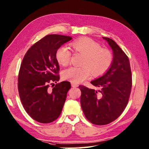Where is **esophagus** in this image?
Here are the masks:
<instances>
[{
    "label": "esophagus",
    "mask_w": 149,
    "mask_h": 149,
    "mask_svg": "<svg viewBox=\"0 0 149 149\" xmlns=\"http://www.w3.org/2000/svg\"><path fill=\"white\" fill-rule=\"evenodd\" d=\"M71 86L72 87H78V85L77 84H73V83H71Z\"/></svg>",
    "instance_id": "34e87169"
}]
</instances>
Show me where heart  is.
I'll return each mask as SVG.
<instances>
[{
    "label": "heart",
    "instance_id": "1",
    "mask_svg": "<svg viewBox=\"0 0 149 149\" xmlns=\"http://www.w3.org/2000/svg\"><path fill=\"white\" fill-rule=\"evenodd\" d=\"M71 47L76 54L82 55L81 67H71L62 72V78L73 84H80L91 77L103 75L112 64L113 57L110 49L101 48L97 42L87 37H81L71 42ZM71 54L68 48L59 47L55 53V58L61 65H68Z\"/></svg>",
    "mask_w": 149,
    "mask_h": 149
}]
</instances>
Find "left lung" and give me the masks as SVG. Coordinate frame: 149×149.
<instances>
[{"mask_svg": "<svg viewBox=\"0 0 149 149\" xmlns=\"http://www.w3.org/2000/svg\"><path fill=\"white\" fill-rule=\"evenodd\" d=\"M107 40L113 53V61L108 71L91 83L101 90L97 92L80 85V103L85 117L92 124H108L116 120L128 103L132 87V75L129 58L111 39ZM100 92V93L98 92Z\"/></svg>", "mask_w": 149, "mask_h": 149, "instance_id": "obj_1", "label": "left lung"}]
</instances>
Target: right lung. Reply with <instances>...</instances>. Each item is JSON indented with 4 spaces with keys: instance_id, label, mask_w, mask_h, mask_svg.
I'll return each mask as SVG.
<instances>
[{
    "instance_id": "right-lung-1",
    "label": "right lung",
    "mask_w": 149,
    "mask_h": 149,
    "mask_svg": "<svg viewBox=\"0 0 149 149\" xmlns=\"http://www.w3.org/2000/svg\"><path fill=\"white\" fill-rule=\"evenodd\" d=\"M72 39L70 36L49 34L36 42L26 53L19 68L18 89L25 111L40 123H50L60 116L71 84L57 83L59 65L57 49Z\"/></svg>"
}]
</instances>
